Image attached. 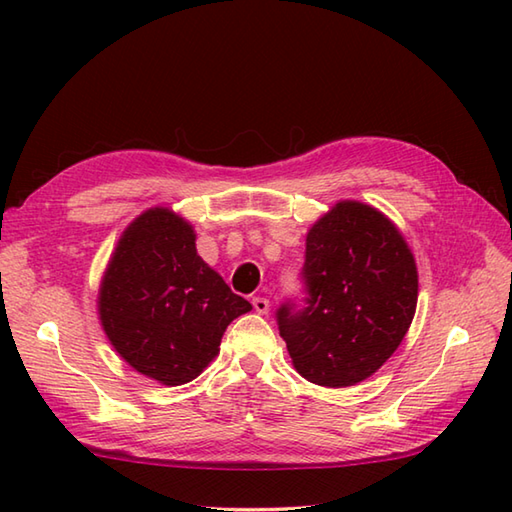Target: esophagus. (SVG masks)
Returning a JSON list of instances; mask_svg holds the SVG:
<instances>
[{
    "mask_svg": "<svg viewBox=\"0 0 512 512\" xmlns=\"http://www.w3.org/2000/svg\"><path fill=\"white\" fill-rule=\"evenodd\" d=\"M253 308L257 314H266L270 308V301L266 297H253Z\"/></svg>",
    "mask_w": 512,
    "mask_h": 512,
    "instance_id": "esophagus-1",
    "label": "esophagus"
}]
</instances>
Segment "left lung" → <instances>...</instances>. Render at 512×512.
I'll list each match as a JSON object with an SVG mask.
<instances>
[{"mask_svg":"<svg viewBox=\"0 0 512 512\" xmlns=\"http://www.w3.org/2000/svg\"><path fill=\"white\" fill-rule=\"evenodd\" d=\"M303 306L277 310L297 372L321 387H350L398 350L416 314L418 270L394 222L374 206L334 204L306 237Z\"/></svg>","mask_w":512,"mask_h":512,"instance_id":"left-lung-1","label":"left lung"}]
</instances>
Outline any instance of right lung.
<instances>
[{
    "instance_id": "obj_1",
    "label": "right lung",
    "mask_w": 512,
    "mask_h": 512,
    "mask_svg": "<svg viewBox=\"0 0 512 512\" xmlns=\"http://www.w3.org/2000/svg\"><path fill=\"white\" fill-rule=\"evenodd\" d=\"M250 308L198 255L193 226L162 206L127 226L99 290V317L114 350L171 387L200 376L228 323Z\"/></svg>"
}]
</instances>
